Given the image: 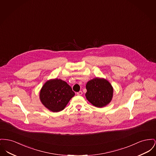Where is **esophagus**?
<instances>
[{
    "label": "esophagus",
    "instance_id": "1",
    "mask_svg": "<svg viewBox=\"0 0 156 156\" xmlns=\"http://www.w3.org/2000/svg\"><path fill=\"white\" fill-rule=\"evenodd\" d=\"M76 94H77L78 95H81L83 94V92L80 91L78 92Z\"/></svg>",
    "mask_w": 156,
    "mask_h": 156
}]
</instances>
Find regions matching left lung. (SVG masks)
<instances>
[{
	"instance_id": "1",
	"label": "left lung",
	"mask_w": 156,
	"mask_h": 156,
	"mask_svg": "<svg viewBox=\"0 0 156 156\" xmlns=\"http://www.w3.org/2000/svg\"><path fill=\"white\" fill-rule=\"evenodd\" d=\"M87 100L98 108L109 104L113 97L114 89L110 82L103 78H95L86 84Z\"/></svg>"
}]
</instances>
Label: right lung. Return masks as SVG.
Here are the masks:
<instances>
[{"label": "right lung", "instance_id": "obj_1", "mask_svg": "<svg viewBox=\"0 0 156 156\" xmlns=\"http://www.w3.org/2000/svg\"><path fill=\"white\" fill-rule=\"evenodd\" d=\"M75 95L71 87L61 79L49 80L39 92V99L48 110L57 112L64 110Z\"/></svg>", "mask_w": 156, "mask_h": 156}]
</instances>
